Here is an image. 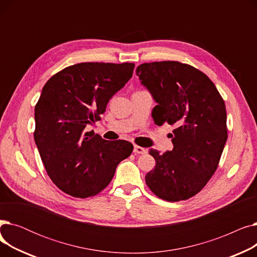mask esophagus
Returning a JSON list of instances; mask_svg holds the SVG:
<instances>
[{
  "instance_id": "34e87169",
  "label": "esophagus",
  "mask_w": 257,
  "mask_h": 257,
  "mask_svg": "<svg viewBox=\"0 0 257 257\" xmlns=\"http://www.w3.org/2000/svg\"><path fill=\"white\" fill-rule=\"evenodd\" d=\"M133 152L136 154H145V153H147V149H145V148L140 147V146H134Z\"/></svg>"
}]
</instances>
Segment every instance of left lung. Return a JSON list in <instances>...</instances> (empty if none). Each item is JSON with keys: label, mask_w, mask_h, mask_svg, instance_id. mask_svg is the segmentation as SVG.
Masks as SVG:
<instances>
[{"label": "left lung", "mask_w": 257, "mask_h": 257, "mask_svg": "<svg viewBox=\"0 0 257 257\" xmlns=\"http://www.w3.org/2000/svg\"><path fill=\"white\" fill-rule=\"evenodd\" d=\"M141 84L155 103V124L174 125L173 150L156 161L146 183L159 198L186 200L198 194L211 178L227 141L226 107L211 80L195 67L178 61L143 63L137 67Z\"/></svg>", "instance_id": "obj_1"}]
</instances>
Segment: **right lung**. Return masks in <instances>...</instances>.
Masks as SVG:
<instances>
[{"label":"right lung","instance_id":"1","mask_svg":"<svg viewBox=\"0 0 257 257\" xmlns=\"http://www.w3.org/2000/svg\"><path fill=\"white\" fill-rule=\"evenodd\" d=\"M134 63L83 62L65 67L45 84L35 106L34 141L47 173L62 192L97 195L109 184L133 145L85 132L130 80Z\"/></svg>","mask_w":257,"mask_h":257}]
</instances>
